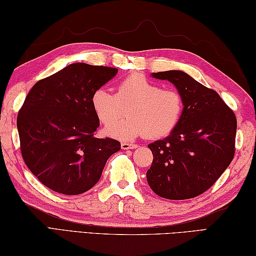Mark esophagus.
Masks as SVG:
<instances>
[{
	"label": "esophagus",
	"instance_id": "1",
	"mask_svg": "<svg viewBox=\"0 0 256 256\" xmlns=\"http://www.w3.org/2000/svg\"><path fill=\"white\" fill-rule=\"evenodd\" d=\"M138 144H128V142H122V148L124 149V150H127V149H134L137 148Z\"/></svg>",
	"mask_w": 256,
	"mask_h": 256
}]
</instances>
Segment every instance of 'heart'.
Masks as SVG:
<instances>
[{
  "label": "heart",
  "mask_w": 256,
  "mask_h": 256,
  "mask_svg": "<svg viewBox=\"0 0 256 256\" xmlns=\"http://www.w3.org/2000/svg\"><path fill=\"white\" fill-rule=\"evenodd\" d=\"M91 106L106 127L118 121L128 110L127 120L107 129L109 136L122 140H132L142 134L160 138L170 134L180 124L184 97L176 89H162L144 76L134 74L120 81L116 94L98 88L91 97Z\"/></svg>",
  "instance_id": "heart-1"
}]
</instances>
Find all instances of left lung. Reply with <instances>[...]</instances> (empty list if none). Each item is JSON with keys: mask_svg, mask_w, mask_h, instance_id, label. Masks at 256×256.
<instances>
[{"mask_svg": "<svg viewBox=\"0 0 256 256\" xmlns=\"http://www.w3.org/2000/svg\"><path fill=\"white\" fill-rule=\"evenodd\" d=\"M152 76L175 84L184 97V112L170 136L148 144L154 158L147 182L164 198H194L213 186L233 160L235 114L215 90L185 72L162 71Z\"/></svg>", "mask_w": 256, "mask_h": 256, "instance_id": "obj_1", "label": "left lung"}]
</instances>
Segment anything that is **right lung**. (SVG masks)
Wrapping results in <instances>:
<instances>
[{"mask_svg": "<svg viewBox=\"0 0 256 256\" xmlns=\"http://www.w3.org/2000/svg\"><path fill=\"white\" fill-rule=\"evenodd\" d=\"M118 70L72 64L32 86L16 126L24 162L43 185L64 195L89 190L120 149L112 138H96L99 119L91 97Z\"/></svg>", "mask_w": 256, "mask_h": 256, "instance_id": "add662e5", "label": "right lung"}]
</instances>
